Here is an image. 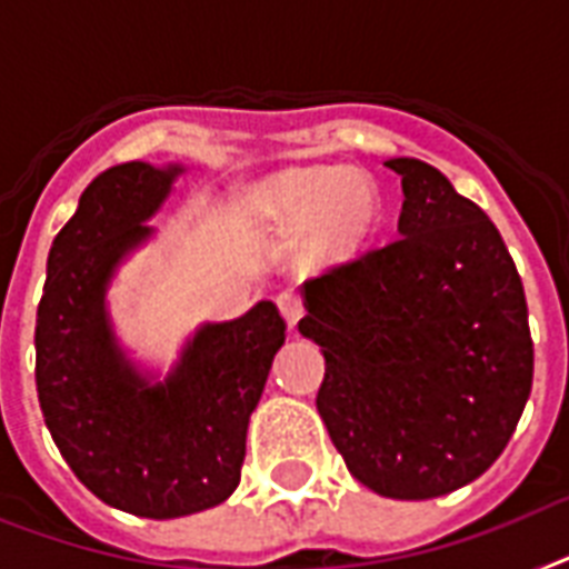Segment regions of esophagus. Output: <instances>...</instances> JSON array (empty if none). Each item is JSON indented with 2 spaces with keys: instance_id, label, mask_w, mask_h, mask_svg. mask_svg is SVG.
Masks as SVG:
<instances>
[{
  "instance_id": "esophagus-1",
  "label": "esophagus",
  "mask_w": 569,
  "mask_h": 569,
  "mask_svg": "<svg viewBox=\"0 0 569 569\" xmlns=\"http://www.w3.org/2000/svg\"><path fill=\"white\" fill-rule=\"evenodd\" d=\"M276 305H279L281 317L288 319V326H290V328L299 326V319L305 317L302 296L293 293V290H281V293L276 296Z\"/></svg>"
}]
</instances>
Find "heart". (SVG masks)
<instances>
[{
  "instance_id": "1",
  "label": "heart",
  "mask_w": 569,
  "mask_h": 569,
  "mask_svg": "<svg viewBox=\"0 0 569 569\" xmlns=\"http://www.w3.org/2000/svg\"><path fill=\"white\" fill-rule=\"evenodd\" d=\"M256 209L281 223L308 220L313 256L340 258L358 252L378 223V191L372 180L349 168H293L256 191Z\"/></svg>"
}]
</instances>
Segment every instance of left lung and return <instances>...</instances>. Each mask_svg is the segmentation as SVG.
Instances as JSON below:
<instances>
[{
  "label": "left lung",
  "instance_id": "8db88e82",
  "mask_svg": "<svg viewBox=\"0 0 569 569\" xmlns=\"http://www.w3.org/2000/svg\"><path fill=\"white\" fill-rule=\"evenodd\" d=\"M401 173L398 238L305 281L299 331L322 346L317 410L349 471L430 500L486 473L532 392L518 267L486 211L421 159Z\"/></svg>",
  "mask_w": 569,
  "mask_h": 569
}]
</instances>
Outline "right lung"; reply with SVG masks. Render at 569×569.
Instances as JSON below:
<instances>
[{
  "label": "right lung",
  "instance_id": "obj_1",
  "mask_svg": "<svg viewBox=\"0 0 569 569\" xmlns=\"http://www.w3.org/2000/svg\"><path fill=\"white\" fill-rule=\"evenodd\" d=\"M180 171L124 162L89 182L51 243L34 331L42 419L74 477L107 506L153 520L211 509L238 488L247 425L288 328L273 302H258L200 328L166 383L150 387L127 363L107 284Z\"/></svg>",
  "mask_w": 569,
  "mask_h": 569
}]
</instances>
